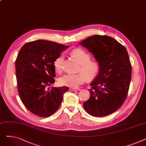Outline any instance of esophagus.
Instances as JSON below:
<instances>
[{"label": "esophagus", "instance_id": "esophagus-1", "mask_svg": "<svg viewBox=\"0 0 146 146\" xmlns=\"http://www.w3.org/2000/svg\"><path fill=\"white\" fill-rule=\"evenodd\" d=\"M70 92H73V91H78V90H80L79 89H74V88H70L69 89Z\"/></svg>", "mask_w": 146, "mask_h": 146}]
</instances>
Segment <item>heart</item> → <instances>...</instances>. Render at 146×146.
I'll list each match as a JSON object with an SVG mask.
<instances>
[{"label":"heart","instance_id":"obj_1","mask_svg":"<svg viewBox=\"0 0 146 146\" xmlns=\"http://www.w3.org/2000/svg\"><path fill=\"white\" fill-rule=\"evenodd\" d=\"M71 54L78 60L80 64L79 70L83 73L66 74L58 79V83L61 86L76 88L86 80V77L89 79L94 78L99 70V64L96 61L90 60L89 54L82 49H74L71 52ZM63 60V56L61 54L54 61V67L58 73H60L62 71Z\"/></svg>","mask_w":146,"mask_h":146}]
</instances>
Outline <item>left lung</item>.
<instances>
[{"mask_svg": "<svg viewBox=\"0 0 146 146\" xmlns=\"http://www.w3.org/2000/svg\"><path fill=\"white\" fill-rule=\"evenodd\" d=\"M79 44L92 53L99 64L95 79L90 84V98L83 105L94 117L109 115L124 102L131 79L132 67L124 46L114 38L95 35Z\"/></svg>", "mask_w": 146, "mask_h": 146, "instance_id": "obj_1", "label": "left lung"}]
</instances>
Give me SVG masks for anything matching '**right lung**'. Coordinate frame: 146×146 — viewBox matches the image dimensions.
Segmentation results:
<instances>
[{
    "label": "right lung",
    "mask_w": 146,
    "mask_h": 146,
    "mask_svg": "<svg viewBox=\"0 0 146 146\" xmlns=\"http://www.w3.org/2000/svg\"><path fill=\"white\" fill-rule=\"evenodd\" d=\"M69 46L47 40L24 44L15 61L18 93L22 103L33 113L48 117L59 108L67 86L47 88L56 76L54 61Z\"/></svg>",
    "instance_id": "1"
}]
</instances>
